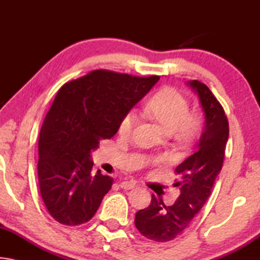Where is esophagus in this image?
I'll use <instances>...</instances> for the list:
<instances>
[{
    "label": "esophagus",
    "mask_w": 260,
    "mask_h": 260,
    "mask_svg": "<svg viewBox=\"0 0 260 260\" xmlns=\"http://www.w3.org/2000/svg\"><path fill=\"white\" fill-rule=\"evenodd\" d=\"M119 186L122 189H126V190H128V189H133L134 187H136V183L132 182V181H122V182H120Z\"/></svg>",
    "instance_id": "34e87169"
}]
</instances>
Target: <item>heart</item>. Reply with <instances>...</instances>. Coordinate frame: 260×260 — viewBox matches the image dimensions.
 <instances>
[{"instance_id": "1", "label": "heart", "mask_w": 260, "mask_h": 260, "mask_svg": "<svg viewBox=\"0 0 260 260\" xmlns=\"http://www.w3.org/2000/svg\"><path fill=\"white\" fill-rule=\"evenodd\" d=\"M189 101L183 94L172 87L161 88L144 104V112L157 121L167 134L180 144L192 143L200 138L203 129V119L197 112L189 111ZM136 125L134 112L122 114L118 133L121 136L132 135Z\"/></svg>"}]
</instances>
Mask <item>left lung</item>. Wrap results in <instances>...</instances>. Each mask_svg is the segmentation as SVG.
Here are the masks:
<instances>
[{
	"mask_svg": "<svg viewBox=\"0 0 260 260\" xmlns=\"http://www.w3.org/2000/svg\"><path fill=\"white\" fill-rule=\"evenodd\" d=\"M189 86L200 98L205 113V127L196 151L174 171L181 179L175 182L180 187V196L173 205L166 206L161 199L157 200L152 195L150 205L135 214L139 232L156 242L173 241L190 227L210 197L225 158L230 135L225 110L204 83L192 80Z\"/></svg>",
	"mask_w": 260,
	"mask_h": 260,
	"instance_id": "left-lung-1",
	"label": "left lung"
}]
</instances>
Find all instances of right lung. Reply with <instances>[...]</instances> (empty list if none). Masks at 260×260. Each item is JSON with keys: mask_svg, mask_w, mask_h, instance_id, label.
<instances>
[{"mask_svg": "<svg viewBox=\"0 0 260 260\" xmlns=\"http://www.w3.org/2000/svg\"><path fill=\"white\" fill-rule=\"evenodd\" d=\"M159 80L95 70L59 88L39 138L40 193L56 221L78 226L94 217L113 179L98 171L90 151L118 132L122 114Z\"/></svg>", "mask_w": 260, "mask_h": 260, "instance_id": "add662e5", "label": "right lung"}]
</instances>
